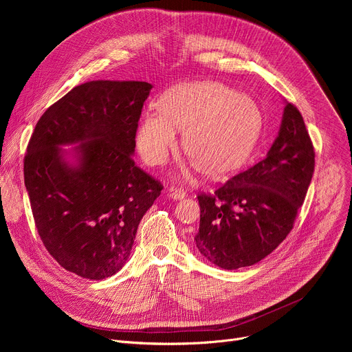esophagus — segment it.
Returning <instances> with one entry per match:
<instances>
[{
  "instance_id": "1",
  "label": "esophagus",
  "mask_w": 352,
  "mask_h": 352,
  "mask_svg": "<svg viewBox=\"0 0 352 352\" xmlns=\"http://www.w3.org/2000/svg\"><path fill=\"white\" fill-rule=\"evenodd\" d=\"M168 196L174 200H179V199H184L186 196V192L182 189V188H175V186H171L168 189Z\"/></svg>"
}]
</instances>
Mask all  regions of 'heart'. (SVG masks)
<instances>
[{"instance_id": "1", "label": "heart", "mask_w": 352, "mask_h": 352, "mask_svg": "<svg viewBox=\"0 0 352 352\" xmlns=\"http://www.w3.org/2000/svg\"><path fill=\"white\" fill-rule=\"evenodd\" d=\"M263 116L255 100L219 82H200L168 90L160 110L148 109L136 129V147L150 166L164 164L185 131L184 146L193 168L212 177L238 171L255 152Z\"/></svg>"}]
</instances>
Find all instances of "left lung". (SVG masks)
<instances>
[{"mask_svg":"<svg viewBox=\"0 0 352 352\" xmlns=\"http://www.w3.org/2000/svg\"><path fill=\"white\" fill-rule=\"evenodd\" d=\"M315 170V150L298 109L287 103L267 156L234 175L213 195L200 193L195 243L213 265L252 266L285 239Z\"/></svg>","mask_w":352,"mask_h":352,"instance_id":"obj_1","label":"left lung"}]
</instances>
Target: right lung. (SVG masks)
I'll return each instance as SVG.
<instances>
[{
	"label": "right lung",
	"mask_w": 352,
	"mask_h": 352,
	"mask_svg": "<svg viewBox=\"0 0 352 352\" xmlns=\"http://www.w3.org/2000/svg\"><path fill=\"white\" fill-rule=\"evenodd\" d=\"M150 90L138 80L79 85L45 110L29 140L23 174L37 232L48 254L83 278L122 269L142 217L162 193L132 159ZM65 144L77 145L74 165Z\"/></svg>",
	"instance_id": "obj_1"
}]
</instances>
